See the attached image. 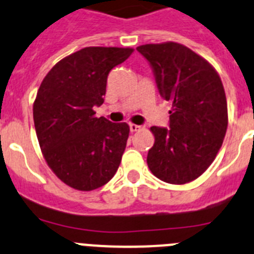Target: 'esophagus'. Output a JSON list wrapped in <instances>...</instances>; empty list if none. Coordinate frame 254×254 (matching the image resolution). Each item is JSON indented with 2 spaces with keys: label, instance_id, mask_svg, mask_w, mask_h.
Returning <instances> with one entry per match:
<instances>
[{
  "label": "esophagus",
  "instance_id": "esophagus-1",
  "mask_svg": "<svg viewBox=\"0 0 254 254\" xmlns=\"http://www.w3.org/2000/svg\"><path fill=\"white\" fill-rule=\"evenodd\" d=\"M141 129H143V127H140V125L130 124V130H131V131H140Z\"/></svg>",
  "mask_w": 254,
  "mask_h": 254
}]
</instances>
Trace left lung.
Returning a JSON list of instances; mask_svg holds the SVG:
<instances>
[{
    "instance_id": "8db88e82",
    "label": "left lung",
    "mask_w": 254,
    "mask_h": 254,
    "mask_svg": "<svg viewBox=\"0 0 254 254\" xmlns=\"http://www.w3.org/2000/svg\"><path fill=\"white\" fill-rule=\"evenodd\" d=\"M136 50L152 65L161 96L172 104L170 129L150 127L154 144L148 167L167 184H189L214 162L227 132L221 79L206 59L180 43L145 44Z\"/></svg>"
}]
</instances>
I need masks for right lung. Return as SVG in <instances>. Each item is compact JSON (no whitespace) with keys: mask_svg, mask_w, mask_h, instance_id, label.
<instances>
[{"mask_svg":"<svg viewBox=\"0 0 254 254\" xmlns=\"http://www.w3.org/2000/svg\"><path fill=\"white\" fill-rule=\"evenodd\" d=\"M132 48L87 47L59 61L43 79L33 105L43 157L54 175L78 191L110 181L122 162L130 127L96 118L107 76Z\"/></svg>","mask_w":254,"mask_h":254,"instance_id":"right-lung-1","label":"right lung"}]
</instances>
